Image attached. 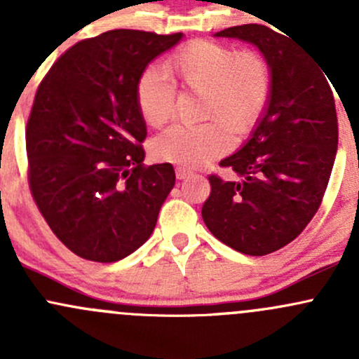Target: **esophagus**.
<instances>
[{
	"label": "esophagus",
	"instance_id": "obj_1",
	"mask_svg": "<svg viewBox=\"0 0 359 359\" xmlns=\"http://www.w3.org/2000/svg\"><path fill=\"white\" fill-rule=\"evenodd\" d=\"M175 175H177V179H187V177H191L193 175V172H191L189 168H182V166H179V168H175Z\"/></svg>",
	"mask_w": 359,
	"mask_h": 359
}]
</instances>
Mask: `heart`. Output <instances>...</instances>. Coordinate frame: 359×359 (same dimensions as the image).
I'll use <instances>...</instances> for the list:
<instances>
[{"mask_svg": "<svg viewBox=\"0 0 359 359\" xmlns=\"http://www.w3.org/2000/svg\"><path fill=\"white\" fill-rule=\"evenodd\" d=\"M184 92L203 93V125H175L153 140V154L173 165H208L233 147V135L252 132L269 107L273 72L253 48L234 50L222 43L193 39L163 64ZM135 102L153 128L165 125L175 111V88L156 69H144L135 85Z\"/></svg>", "mask_w": 359, "mask_h": 359, "instance_id": "1", "label": "heart"}]
</instances>
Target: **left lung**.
Here are the masks:
<instances>
[{"label":"left lung","instance_id":"left-lung-1","mask_svg":"<svg viewBox=\"0 0 359 359\" xmlns=\"http://www.w3.org/2000/svg\"><path fill=\"white\" fill-rule=\"evenodd\" d=\"M215 36L243 39L262 52L273 97L252 139L220 161L243 179L208 175L212 191L201 215L224 245L267 255L295 240L323 201L339 144L332 81L290 36L267 25H234Z\"/></svg>","mask_w":359,"mask_h":359}]
</instances>
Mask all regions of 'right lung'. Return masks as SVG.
Returning <instances> with one entry per match:
<instances>
[{"instance_id":"right-lung-1","label":"right lung","mask_w":359,"mask_h":359,"mask_svg":"<svg viewBox=\"0 0 359 359\" xmlns=\"http://www.w3.org/2000/svg\"><path fill=\"white\" fill-rule=\"evenodd\" d=\"M182 32L114 29L64 52L36 90L25 126L32 200L78 257L116 262L142 247L175 184L170 163L144 165L140 72Z\"/></svg>"}]
</instances>
